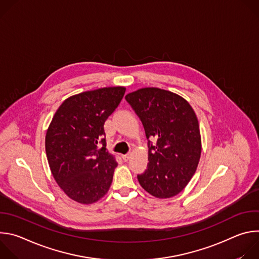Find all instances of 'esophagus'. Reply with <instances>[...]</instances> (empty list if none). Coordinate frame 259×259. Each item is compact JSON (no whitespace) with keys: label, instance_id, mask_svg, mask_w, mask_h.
<instances>
[{"label":"esophagus","instance_id":"1","mask_svg":"<svg viewBox=\"0 0 259 259\" xmlns=\"http://www.w3.org/2000/svg\"><path fill=\"white\" fill-rule=\"evenodd\" d=\"M130 157H131L130 154H127V155H123V156H122V158H123L124 161H128V160L130 159Z\"/></svg>","mask_w":259,"mask_h":259}]
</instances>
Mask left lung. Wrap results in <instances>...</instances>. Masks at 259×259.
I'll use <instances>...</instances> for the list:
<instances>
[{"label": "left lung", "mask_w": 259, "mask_h": 259, "mask_svg": "<svg viewBox=\"0 0 259 259\" xmlns=\"http://www.w3.org/2000/svg\"><path fill=\"white\" fill-rule=\"evenodd\" d=\"M125 98L149 140L147 169L137 175L140 186L156 198L176 196L192 179L201 157L200 127L193 107L181 96L153 87Z\"/></svg>", "instance_id": "left-lung-1"}]
</instances>
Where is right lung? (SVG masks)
Segmentation results:
<instances>
[{"label": "right lung", "mask_w": 259, "mask_h": 259, "mask_svg": "<svg viewBox=\"0 0 259 259\" xmlns=\"http://www.w3.org/2000/svg\"><path fill=\"white\" fill-rule=\"evenodd\" d=\"M126 88L107 87L65 99L46 133L45 147L54 179L73 201L101 199L118 166L106 151L104 123L120 104Z\"/></svg>", "instance_id": "add662e5"}]
</instances>
